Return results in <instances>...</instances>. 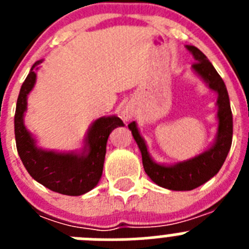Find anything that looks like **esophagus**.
<instances>
[{
	"label": "esophagus",
	"mask_w": 249,
	"mask_h": 249,
	"mask_svg": "<svg viewBox=\"0 0 249 249\" xmlns=\"http://www.w3.org/2000/svg\"><path fill=\"white\" fill-rule=\"evenodd\" d=\"M123 117H124V118L131 117V112H129L128 109H124V111H123Z\"/></svg>",
	"instance_id": "esophagus-1"
}]
</instances>
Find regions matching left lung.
<instances>
[{
	"mask_svg": "<svg viewBox=\"0 0 249 249\" xmlns=\"http://www.w3.org/2000/svg\"><path fill=\"white\" fill-rule=\"evenodd\" d=\"M187 48L196 59V62L192 65L193 70L208 83L211 89H214L218 93L217 117H218L219 124L214 144L208 151L190 160L175 164V166H160V164L155 163L149 157L146 143L143 138L140 136L136 123L131 122L128 124V128L132 131V135L135 137L142 153L144 172L156 184L172 191H191L206 183L208 179L218 173L227 158L228 151L232 144V111H231L230 97H228L226 85L218 72L214 70L212 63L198 48L195 46H187Z\"/></svg>",
	"mask_w": 249,
	"mask_h": 249,
	"instance_id": "obj_1",
	"label": "left lung"
}]
</instances>
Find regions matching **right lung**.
Instances as JSON below:
<instances>
[{
	"label": "right lung",
	"instance_id": "add662e5",
	"mask_svg": "<svg viewBox=\"0 0 249 249\" xmlns=\"http://www.w3.org/2000/svg\"><path fill=\"white\" fill-rule=\"evenodd\" d=\"M37 61L22 83L15 113V137L17 152L31 177L53 192L67 196H81L91 191L102 176L108 136L116 127L123 126L121 118L101 117L92 124L86 138V152L82 155L56 153L37 148L35 140L23 124L27 107V94L36 82Z\"/></svg>",
	"mask_w": 249,
	"mask_h": 249
}]
</instances>
